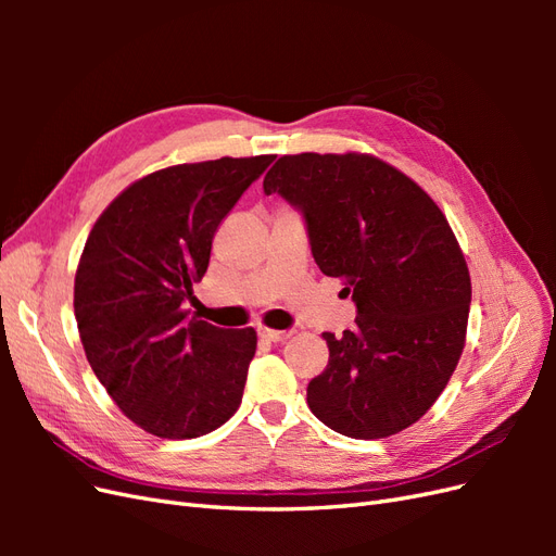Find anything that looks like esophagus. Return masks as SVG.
Wrapping results in <instances>:
<instances>
[{"mask_svg": "<svg viewBox=\"0 0 556 556\" xmlns=\"http://www.w3.org/2000/svg\"><path fill=\"white\" fill-rule=\"evenodd\" d=\"M292 333H294L292 329H288V331H280V329H268V327H260V336H262V339H266V341H274V343H282V341H288Z\"/></svg>", "mask_w": 556, "mask_h": 556, "instance_id": "obj_1", "label": "esophagus"}]
</instances>
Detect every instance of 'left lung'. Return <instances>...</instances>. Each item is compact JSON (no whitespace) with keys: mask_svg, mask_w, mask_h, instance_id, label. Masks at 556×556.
Returning a JSON list of instances; mask_svg holds the SVG:
<instances>
[{"mask_svg":"<svg viewBox=\"0 0 556 556\" xmlns=\"http://www.w3.org/2000/svg\"><path fill=\"white\" fill-rule=\"evenodd\" d=\"M306 217L319 271L341 278L355 327L325 331L308 408L350 439H387L441 396L466 343L470 276L443 211L374 155H282L264 176Z\"/></svg>","mask_w":556,"mask_h":556,"instance_id":"8db88e82","label":"left lung"}]
</instances>
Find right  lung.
<instances>
[{"label":"right lung","mask_w":556,"mask_h":556,"mask_svg":"<svg viewBox=\"0 0 556 556\" xmlns=\"http://www.w3.org/2000/svg\"><path fill=\"white\" fill-rule=\"evenodd\" d=\"M274 155L220 157L153 172L99 215L74 280L86 357L134 425L197 439L239 410L257 331L220 329L185 311L217 227Z\"/></svg>","instance_id":"right-lung-1"}]
</instances>
